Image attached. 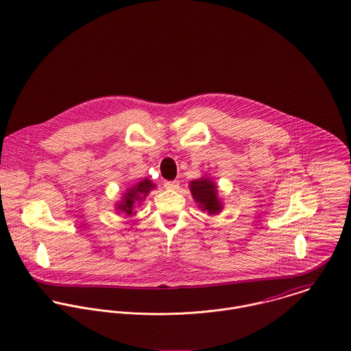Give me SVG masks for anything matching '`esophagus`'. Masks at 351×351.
Returning a JSON list of instances; mask_svg holds the SVG:
<instances>
[{"label":"esophagus","mask_w":351,"mask_h":351,"mask_svg":"<svg viewBox=\"0 0 351 351\" xmlns=\"http://www.w3.org/2000/svg\"><path fill=\"white\" fill-rule=\"evenodd\" d=\"M178 185H180V182L178 181H166L165 182V188L167 189V191H176L177 188H178Z\"/></svg>","instance_id":"1"}]
</instances>
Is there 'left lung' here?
<instances>
[{
  "instance_id": "1",
  "label": "left lung",
  "mask_w": 351,
  "mask_h": 351,
  "mask_svg": "<svg viewBox=\"0 0 351 351\" xmlns=\"http://www.w3.org/2000/svg\"><path fill=\"white\" fill-rule=\"evenodd\" d=\"M189 189L197 208L206 212L209 216L219 215L223 210V202L219 197L217 185L209 174H204L200 178L191 181Z\"/></svg>"
}]
</instances>
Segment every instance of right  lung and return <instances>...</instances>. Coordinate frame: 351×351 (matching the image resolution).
Listing matches in <instances>:
<instances>
[{
    "label": "right lung",
    "mask_w": 351,
    "mask_h": 351,
    "mask_svg": "<svg viewBox=\"0 0 351 351\" xmlns=\"http://www.w3.org/2000/svg\"><path fill=\"white\" fill-rule=\"evenodd\" d=\"M155 188H156V185L149 178H145V180L131 185L130 188L125 189L120 201L114 204L116 213L117 215L123 213L127 216L136 215V210H135L136 206H139L143 201L146 200V197L150 195L151 191H154Z\"/></svg>",
    "instance_id": "obj_1"
}]
</instances>
